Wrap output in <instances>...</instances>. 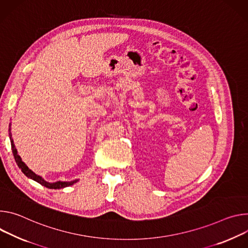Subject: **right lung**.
Returning <instances> with one entry per match:
<instances>
[{
  "label": "right lung",
  "mask_w": 248,
  "mask_h": 248,
  "mask_svg": "<svg viewBox=\"0 0 248 248\" xmlns=\"http://www.w3.org/2000/svg\"><path fill=\"white\" fill-rule=\"evenodd\" d=\"M11 136V134H10ZM11 139V145H12V150H13V154H14V157H15V160L17 164V167L21 170V171L29 177V178H31L33 180H35L36 182H38L39 184L47 187V188H50V189H60V188H64V187H68L70 185H73L74 183H76L78 180H74V181H70V182H62V181H57V182H54V183H49L47 181H45L44 179H42L41 176L35 174L31 170H30L29 168H27L26 164L21 160L20 156L17 155V152H16V149L15 147V144H14V141L12 139V137H10Z\"/></svg>",
  "instance_id": "1"
}]
</instances>
